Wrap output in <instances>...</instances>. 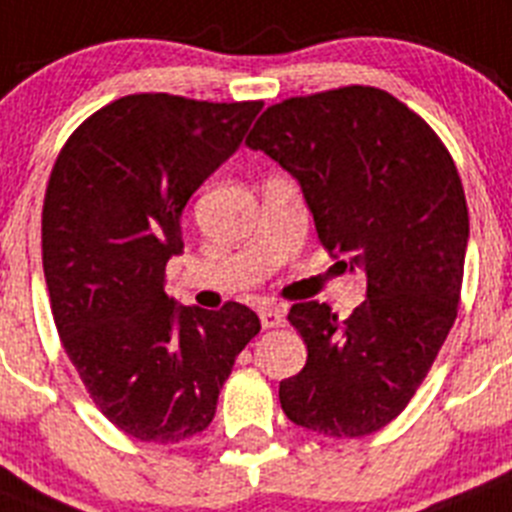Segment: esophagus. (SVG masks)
<instances>
[{
  "mask_svg": "<svg viewBox=\"0 0 512 512\" xmlns=\"http://www.w3.org/2000/svg\"><path fill=\"white\" fill-rule=\"evenodd\" d=\"M260 324H262V329H275V326H283L285 313L275 306L260 308Z\"/></svg>",
  "mask_w": 512,
  "mask_h": 512,
  "instance_id": "esophagus-1",
  "label": "esophagus"
}]
</instances>
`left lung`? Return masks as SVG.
Wrapping results in <instances>:
<instances>
[{"instance_id":"1","label":"left lung","mask_w":512,"mask_h":512,"mask_svg":"<svg viewBox=\"0 0 512 512\" xmlns=\"http://www.w3.org/2000/svg\"><path fill=\"white\" fill-rule=\"evenodd\" d=\"M247 147L301 183L321 245L367 275L349 319L319 301L290 308L308 359L280 382V405L331 439L375 434L416 395L457 319L469 239L457 165L413 109L375 86L273 104Z\"/></svg>"}]
</instances>
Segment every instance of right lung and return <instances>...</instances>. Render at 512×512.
<instances>
[{
    "instance_id": "right-lung-1",
    "label": "right lung",
    "mask_w": 512,
    "mask_h": 512,
    "mask_svg": "<svg viewBox=\"0 0 512 512\" xmlns=\"http://www.w3.org/2000/svg\"><path fill=\"white\" fill-rule=\"evenodd\" d=\"M262 101L130 94L63 145L43 204V270L63 349L124 434L178 444L216 413L234 359L260 331L242 303L176 306L165 265L181 214L234 153Z\"/></svg>"
}]
</instances>
